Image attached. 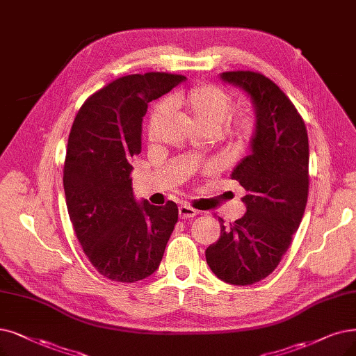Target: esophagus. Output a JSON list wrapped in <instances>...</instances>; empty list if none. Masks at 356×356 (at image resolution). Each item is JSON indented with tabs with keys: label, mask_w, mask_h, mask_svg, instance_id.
I'll use <instances>...</instances> for the list:
<instances>
[{
	"label": "esophagus",
	"mask_w": 356,
	"mask_h": 356,
	"mask_svg": "<svg viewBox=\"0 0 356 356\" xmlns=\"http://www.w3.org/2000/svg\"><path fill=\"white\" fill-rule=\"evenodd\" d=\"M178 213H179V218L181 219H191V218H195L197 216V210L193 209L191 206H187V204H181L179 209H178Z\"/></svg>",
	"instance_id": "1"
}]
</instances>
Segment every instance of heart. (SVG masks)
<instances>
[{
    "mask_svg": "<svg viewBox=\"0 0 356 356\" xmlns=\"http://www.w3.org/2000/svg\"><path fill=\"white\" fill-rule=\"evenodd\" d=\"M234 96L226 89L213 83L195 84L186 92L170 95L154 104L149 112L146 133L150 140L158 137L162 125L166 122L170 109L184 108L194 122L204 133L215 134L234 108ZM257 134V120L250 111H241L227 124L223 133L227 145L235 153H244L250 149Z\"/></svg>",
    "mask_w": 356,
    "mask_h": 356,
    "instance_id": "obj_1",
    "label": "heart"
}]
</instances>
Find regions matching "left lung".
I'll return each instance as SVG.
<instances>
[{"label":"left lung","instance_id":"left-lung-1","mask_svg":"<svg viewBox=\"0 0 356 356\" xmlns=\"http://www.w3.org/2000/svg\"><path fill=\"white\" fill-rule=\"evenodd\" d=\"M222 80L252 99L257 134L251 154L232 172L245 190V215L227 226L206 250L211 272L232 285H252L279 266L302 220L308 188L307 127L275 81L255 71H225Z\"/></svg>","mask_w":356,"mask_h":356}]
</instances>
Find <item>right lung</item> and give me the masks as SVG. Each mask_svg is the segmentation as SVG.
<instances>
[{"label":"right lung","mask_w":356,"mask_h":356,"mask_svg":"<svg viewBox=\"0 0 356 356\" xmlns=\"http://www.w3.org/2000/svg\"><path fill=\"white\" fill-rule=\"evenodd\" d=\"M184 79L154 71L120 77L86 99L71 127L63 177L68 215L84 254L109 280L149 277L178 220L174 202L138 204L130 174L147 104Z\"/></svg>","instance_id":"1"}]
</instances>
